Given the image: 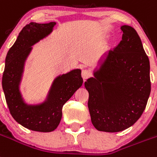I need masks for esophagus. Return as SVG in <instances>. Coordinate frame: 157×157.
<instances>
[{
	"label": "esophagus",
	"instance_id": "1",
	"mask_svg": "<svg viewBox=\"0 0 157 157\" xmlns=\"http://www.w3.org/2000/svg\"><path fill=\"white\" fill-rule=\"evenodd\" d=\"M82 77L84 78V80H86V79L89 78L91 76H92V73H91V71L88 70V69H84L82 70Z\"/></svg>",
	"mask_w": 157,
	"mask_h": 157
}]
</instances>
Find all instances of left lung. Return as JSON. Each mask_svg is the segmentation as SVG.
<instances>
[{"mask_svg":"<svg viewBox=\"0 0 157 157\" xmlns=\"http://www.w3.org/2000/svg\"><path fill=\"white\" fill-rule=\"evenodd\" d=\"M121 30V42L109 51L95 77L84 83L91 120L99 131L114 133L133 126L150 95V65L141 39L132 27Z\"/></svg>","mask_w":157,"mask_h":157,"instance_id":"obj_1","label":"left lung"}]
</instances>
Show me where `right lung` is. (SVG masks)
Instances as JSON below:
<instances>
[{"instance_id": "add662e5", "label": "right lung", "mask_w": 157, "mask_h": 157, "mask_svg": "<svg viewBox=\"0 0 157 157\" xmlns=\"http://www.w3.org/2000/svg\"><path fill=\"white\" fill-rule=\"evenodd\" d=\"M55 24V22L27 24L5 58L2 88L10 114L18 123L34 131L51 132L58 127L62 119L63 105L83 84L81 70L73 69L54 80L44 103L28 105L22 99L19 85L31 46L48 35Z\"/></svg>"}]
</instances>
